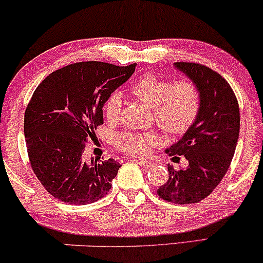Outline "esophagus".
<instances>
[{"label":"esophagus","instance_id":"esophagus-1","mask_svg":"<svg viewBox=\"0 0 263 263\" xmlns=\"http://www.w3.org/2000/svg\"><path fill=\"white\" fill-rule=\"evenodd\" d=\"M137 164H140L142 168H144V170H148V168L153 167V163L152 162H148V161H136Z\"/></svg>","mask_w":263,"mask_h":263}]
</instances>
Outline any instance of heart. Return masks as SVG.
<instances>
[{"instance_id":"1","label":"heart","mask_w":263,"mask_h":263,"mask_svg":"<svg viewBox=\"0 0 263 263\" xmlns=\"http://www.w3.org/2000/svg\"><path fill=\"white\" fill-rule=\"evenodd\" d=\"M128 92L152 107L153 121L165 135L185 134L197 121L200 112V90L190 79L172 83L155 74H144L129 85ZM121 106L122 101L119 95H111L107 99L104 106L107 122L116 121ZM152 142V135L135 132H123L115 138L117 148L136 157L148 155Z\"/></svg>"}]
</instances>
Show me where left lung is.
<instances>
[{"label":"left lung","instance_id":"8db88e82","mask_svg":"<svg viewBox=\"0 0 263 263\" xmlns=\"http://www.w3.org/2000/svg\"><path fill=\"white\" fill-rule=\"evenodd\" d=\"M174 66L197 84L201 107L194 125L168 149L171 156L185 157L188 167L174 170L168 165V182L157 194L184 205L210 195L228 172L240 132V108L230 84L215 70L192 62H178Z\"/></svg>","mask_w":263,"mask_h":263}]
</instances>
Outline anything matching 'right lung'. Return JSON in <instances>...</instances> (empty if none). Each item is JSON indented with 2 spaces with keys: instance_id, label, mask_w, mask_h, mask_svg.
Returning <instances> with one entry per match:
<instances>
[{
  "instance_id": "right-lung-1",
  "label": "right lung",
  "mask_w": 263,
  "mask_h": 263,
  "mask_svg": "<svg viewBox=\"0 0 263 263\" xmlns=\"http://www.w3.org/2000/svg\"><path fill=\"white\" fill-rule=\"evenodd\" d=\"M135 66L74 63L48 75L33 92L25 112L29 163L44 189L63 203H93L111 189L120 163L87 159L86 148L98 140L104 104Z\"/></svg>"
}]
</instances>
